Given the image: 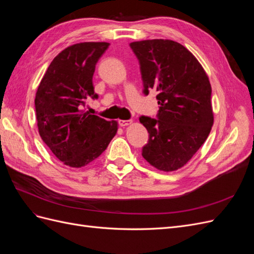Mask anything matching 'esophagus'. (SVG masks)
I'll use <instances>...</instances> for the list:
<instances>
[{"instance_id":"34e87169","label":"esophagus","mask_w":254,"mask_h":254,"mask_svg":"<svg viewBox=\"0 0 254 254\" xmlns=\"http://www.w3.org/2000/svg\"><path fill=\"white\" fill-rule=\"evenodd\" d=\"M129 124H131V120H119V125L121 127H125Z\"/></svg>"}]
</instances>
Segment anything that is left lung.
Wrapping results in <instances>:
<instances>
[{
  "label": "left lung",
  "mask_w": 254,
  "mask_h": 254,
  "mask_svg": "<svg viewBox=\"0 0 254 254\" xmlns=\"http://www.w3.org/2000/svg\"><path fill=\"white\" fill-rule=\"evenodd\" d=\"M139 60L143 93L157 92L156 119L140 117L149 133L142 156L160 171L182 167L205 142L213 126L212 89L201 64L178 42L130 43Z\"/></svg>",
  "instance_id": "1"
}]
</instances>
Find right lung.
<instances>
[{
    "instance_id": "right-lung-1",
    "label": "right lung",
    "mask_w": 254,
    "mask_h": 254,
    "mask_svg": "<svg viewBox=\"0 0 254 254\" xmlns=\"http://www.w3.org/2000/svg\"><path fill=\"white\" fill-rule=\"evenodd\" d=\"M108 42H83L54 58L38 87L35 108L39 134L61 162L81 167L102 155L117 133L118 123L83 111L97 99L93 74Z\"/></svg>"
}]
</instances>
